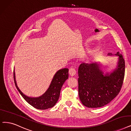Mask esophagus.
I'll use <instances>...</instances> for the list:
<instances>
[{
    "instance_id": "esophagus-1",
    "label": "esophagus",
    "mask_w": 131,
    "mask_h": 131,
    "mask_svg": "<svg viewBox=\"0 0 131 131\" xmlns=\"http://www.w3.org/2000/svg\"><path fill=\"white\" fill-rule=\"evenodd\" d=\"M76 70L74 68H71L69 71V74L71 76H74L76 75Z\"/></svg>"
}]
</instances>
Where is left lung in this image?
Returning <instances> with one entry per match:
<instances>
[{"instance_id":"1","label":"left lung","mask_w":131,"mask_h":131,"mask_svg":"<svg viewBox=\"0 0 131 131\" xmlns=\"http://www.w3.org/2000/svg\"><path fill=\"white\" fill-rule=\"evenodd\" d=\"M118 57L116 68L104 74L98 62L83 63L78 68V94L82 103L86 107L96 108L108 104L120 92L125 75V64L123 55L108 53Z\"/></svg>"}]
</instances>
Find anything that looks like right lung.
Here are the masks:
<instances>
[{"instance_id":"obj_1","label":"right lung","mask_w":131,"mask_h":131,"mask_svg":"<svg viewBox=\"0 0 131 131\" xmlns=\"http://www.w3.org/2000/svg\"><path fill=\"white\" fill-rule=\"evenodd\" d=\"M68 71L67 68L57 71L53 77L47 91L42 95L38 97H30L25 95L18 88L14 70L13 77L15 86L20 95L30 105L39 110H46L53 107L58 101L62 86L68 78Z\"/></svg>"}]
</instances>
